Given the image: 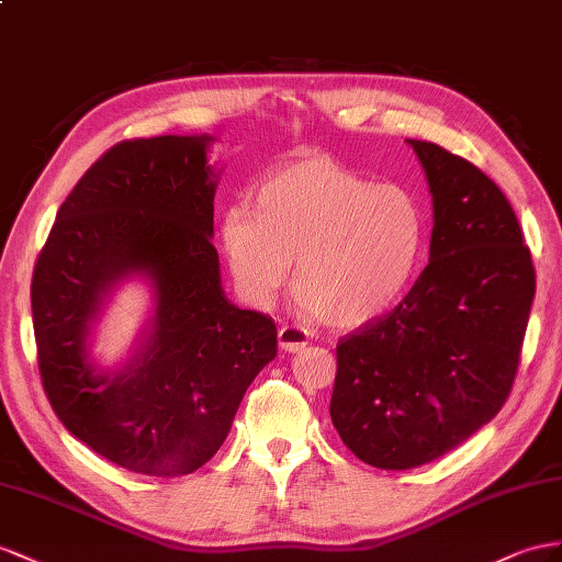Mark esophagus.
Returning a JSON list of instances; mask_svg holds the SVG:
<instances>
[{
	"mask_svg": "<svg viewBox=\"0 0 562 562\" xmlns=\"http://www.w3.org/2000/svg\"><path fill=\"white\" fill-rule=\"evenodd\" d=\"M278 341H280L282 351L299 353L308 344V335H306V329H301L296 325H282L278 333Z\"/></svg>",
	"mask_w": 562,
	"mask_h": 562,
	"instance_id": "esophagus-1",
	"label": "esophagus"
}]
</instances>
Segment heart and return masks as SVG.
<instances>
[{
  "label": "heart",
  "instance_id": "b5f03b06",
  "mask_svg": "<svg viewBox=\"0 0 562 562\" xmlns=\"http://www.w3.org/2000/svg\"><path fill=\"white\" fill-rule=\"evenodd\" d=\"M221 251L237 290L266 308L296 261V306L339 329L363 327L408 290L425 254L420 199L313 154L268 170L251 206L221 211Z\"/></svg>",
  "mask_w": 562,
  "mask_h": 562
}]
</instances>
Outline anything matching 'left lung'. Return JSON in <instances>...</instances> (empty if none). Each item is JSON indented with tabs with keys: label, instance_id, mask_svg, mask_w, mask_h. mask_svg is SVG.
<instances>
[{
	"label": "left lung",
	"instance_id": "1",
	"mask_svg": "<svg viewBox=\"0 0 562 562\" xmlns=\"http://www.w3.org/2000/svg\"><path fill=\"white\" fill-rule=\"evenodd\" d=\"M406 142L431 194L429 263L390 315L339 341L329 404L341 441L382 470L425 465L494 420L537 282L498 187L439 144Z\"/></svg>",
	"mask_w": 562,
	"mask_h": 562
}]
</instances>
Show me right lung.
<instances>
[{
  "instance_id": "1",
  "label": "right lung",
  "mask_w": 562,
  "mask_h": 562,
  "mask_svg": "<svg viewBox=\"0 0 562 562\" xmlns=\"http://www.w3.org/2000/svg\"><path fill=\"white\" fill-rule=\"evenodd\" d=\"M211 135L121 142L66 196L33 272L42 384L64 427L111 463L151 477L199 470L244 392L278 353L270 315L221 284ZM150 290L132 356L104 369L95 325L121 283Z\"/></svg>"
}]
</instances>
